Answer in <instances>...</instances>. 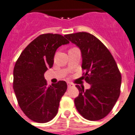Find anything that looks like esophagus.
I'll return each instance as SVG.
<instances>
[{"label":"esophagus","mask_w":135,"mask_h":135,"mask_svg":"<svg viewBox=\"0 0 135 135\" xmlns=\"http://www.w3.org/2000/svg\"><path fill=\"white\" fill-rule=\"evenodd\" d=\"M67 86L69 88H71V87H72V86H74V85L72 84H71V83H69V82H68L67 83Z\"/></svg>","instance_id":"esophagus-1"}]
</instances>
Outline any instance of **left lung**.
<instances>
[{
	"mask_svg": "<svg viewBox=\"0 0 135 135\" xmlns=\"http://www.w3.org/2000/svg\"><path fill=\"white\" fill-rule=\"evenodd\" d=\"M81 50L85 81L90 88L76 85L79 96L74 103L79 113L88 120H100L113 109L120 93L121 74L110 52L95 36L87 32L64 35Z\"/></svg>",
	"mask_w": 135,
	"mask_h": 135,
	"instance_id": "left-lung-1",
	"label": "left lung"
}]
</instances>
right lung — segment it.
<instances>
[{"label": "right lung", "mask_w": 135, "mask_h": 135, "mask_svg": "<svg viewBox=\"0 0 135 135\" xmlns=\"http://www.w3.org/2000/svg\"><path fill=\"white\" fill-rule=\"evenodd\" d=\"M69 43L61 35H41L27 46L15 63L13 89L21 110L34 122L45 123L57 114L67 84L60 81L48 86L44 74L52 67L56 49Z\"/></svg>", "instance_id": "right-lung-1"}]
</instances>
